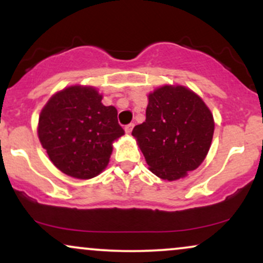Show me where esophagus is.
I'll use <instances>...</instances> for the list:
<instances>
[{"instance_id": "1", "label": "esophagus", "mask_w": 263, "mask_h": 263, "mask_svg": "<svg viewBox=\"0 0 263 263\" xmlns=\"http://www.w3.org/2000/svg\"><path fill=\"white\" fill-rule=\"evenodd\" d=\"M134 123H128L127 126H125V131H126V134H131L132 132V129H134Z\"/></svg>"}]
</instances>
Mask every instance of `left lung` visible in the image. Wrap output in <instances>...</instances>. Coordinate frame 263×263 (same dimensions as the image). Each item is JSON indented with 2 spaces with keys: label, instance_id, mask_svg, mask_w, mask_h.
Here are the masks:
<instances>
[{
  "label": "left lung",
  "instance_id": "8db88e82",
  "mask_svg": "<svg viewBox=\"0 0 263 263\" xmlns=\"http://www.w3.org/2000/svg\"><path fill=\"white\" fill-rule=\"evenodd\" d=\"M214 117L203 99L182 85H163L148 93L146 121L132 136L149 171L173 180L197 170L209 152Z\"/></svg>",
  "mask_w": 263,
  "mask_h": 263
}]
</instances>
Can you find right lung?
Returning a JSON list of instances; mask_svg holds the SVG:
<instances>
[{
  "mask_svg": "<svg viewBox=\"0 0 263 263\" xmlns=\"http://www.w3.org/2000/svg\"><path fill=\"white\" fill-rule=\"evenodd\" d=\"M92 86L71 85L42 108L38 137L52 163L69 177L91 179L107 167L112 143L125 135L117 110Z\"/></svg>",
  "mask_w": 263,
  "mask_h": 263,
  "instance_id": "add662e5",
  "label": "right lung"
}]
</instances>
